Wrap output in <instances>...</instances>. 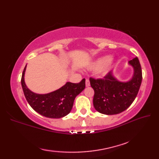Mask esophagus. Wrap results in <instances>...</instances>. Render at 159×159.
I'll use <instances>...</instances> for the list:
<instances>
[{"label":"esophagus","instance_id":"1","mask_svg":"<svg viewBox=\"0 0 159 159\" xmlns=\"http://www.w3.org/2000/svg\"><path fill=\"white\" fill-rule=\"evenodd\" d=\"M85 85H86V87H89L90 85V82L88 79H87L85 80Z\"/></svg>","mask_w":159,"mask_h":159}]
</instances>
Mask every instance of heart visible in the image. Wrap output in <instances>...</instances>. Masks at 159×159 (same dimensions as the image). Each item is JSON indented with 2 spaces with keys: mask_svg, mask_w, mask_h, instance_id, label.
I'll use <instances>...</instances> for the list:
<instances>
[{
  "mask_svg": "<svg viewBox=\"0 0 159 159\" xmlns=\"http://www.w3.org/2000/svg\"><path fill=\"white\" fill-rule=\"evenodd\" d=\"M113 63V59L109 56L100 57L91 62L87 68L90 70H98V74L101 76H105L109 73Z\"/></svg>",
  "mask_w": 159,
  "mask_h": 159,
  "instance_id": "obj_1",
  "label": "heart"
}]
</instances>
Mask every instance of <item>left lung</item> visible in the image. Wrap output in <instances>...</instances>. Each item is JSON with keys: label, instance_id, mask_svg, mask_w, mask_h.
<instances>
[{"label": "left lung", "instance_id": "left-lung-1", "mask_svg": "<svg viewBox=\"0 0 159 159\" xmlns=\"http://www.w3.org/2000/svg\"><path fill=\"white\" fill-rule=\"evenodd\" d=\"M133 74L127 81H120L111 71L103 79L90 78L94 90L93 104L95 109L104 115H116L123 112L133 102L142 81V71L137 57L128 61Z\"/></svg>", "mask_w": 159, "mask_h": 159}]
</instances>
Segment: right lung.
I'll list each match as a JSON object with an SVG mask.
<instances>
[{"label":"right lung","instance_id":"right-lung-1","mask_svg":"<svg viewBox=\"0 0 159 159\" xmlns=\"http://www.w3.org/2000/svg\"><path fill=\"white\" fill-rule=\"evenodd\" d=\"M26 65L23 70L21 84L24 94L29 105L42 116L58 119L69 114L72 109L75 98L85 88V79L79 83L67 82L61 88L45 94L33 92L26 86L25 74Z\"/></svg>","mask_w":159,"mask_h":159}]
</instances>
